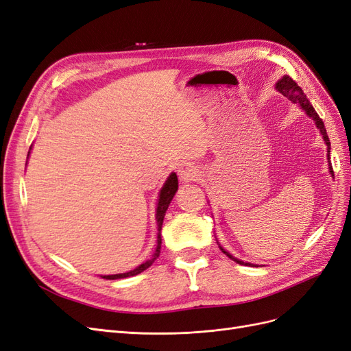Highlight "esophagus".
<instances>
[{
  "mask_svg": "<svg viewBox=\"0 0 351 351\" xmlns=\"http://www.w3.org/2000/svg\"><path fill=\"white\" fill-rule=\"evenodd\" d=\"M178 177L183 182H192V180L199 178V167L195 164H182L178 167Z\"/></svg>",
  "mask_w": 351,
  "mask_h": 351,
  "instance_id": "esophagus-1",
  "label": "esophagus"
}]
</instances>
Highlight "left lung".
Segmentation results:
<instances>
[{"mask_svg":"<svg viewBox=\"0 0 351 351\" xmlns=\"http://www.w3.org/2000/svg\"><path fill=\"white\" fill-rule=\"evenodd\" d=\"M277 89H278L280 93L284 95L285 98H289V99L293 101L294 104H300L302 108L307 112V115L312 117V119H313L315 123H316V125H317V129H319L321 133H322V137H324V141H325V143H326V146H328V152H329V149H331V143H329V137H328V134H326V129H325V125H324V121H322L321 117L317 115V112L315 111V108L311 105L309 99L306 98V95L303 93V90H302V88L299 86V84H297L290 76H284V77L277 83ZM329 169H331V174H334L332 167H329ZM221 250L224 252L230 259H232V261L240 263V265H250V263H244V262H241V261H239V259H236V258H232L231 254H230L228 252H226L224 249H221Z\"/></svg>","mask_w":351,"mask_h":351,"instance_id":"left-lung-1","label":"left lung"}]
</instances>
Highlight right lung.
<instances>
[{
    "instance_id": "add662e5",
    "label": "right lung",
    "mask_w": 351,
    "mask_h": 351,
    "mask_svg": "<svg viewBox=\"0 0 351 351\" xmlns=\"http://www.w3.org/2000/svg\"><path fill=\"white\" fill-rule=\"evenodd\" d=\"M178 189V180L177 176L173 173L171 176L168 177V180L165 182L162 190H161V195H159V200H158V208H156V221H158V240H156V250L154 253L152 259L146 261L145 263L139 265L136 269L130 271V272H125V274H115V275H107V277H104L105 280H119V278H127V277H133V275H137L143 272L145 269H147L151 267V265L155 262V259L159 256V253H161V230H162V222H164V217H165V212L168 209L169 202L173 200L176 192Z\"/></svg>"
}]
</instances>
